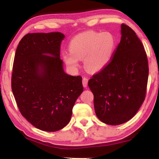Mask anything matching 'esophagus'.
I'll return each instance as SVG.
<instances>
[{"instance_id": "obj_1", "label": "esophagus", "mask_w": 159, "mask_h": 159, "mask_svg": "<svg viewBox=\"0 0 159 159\" xmlns=\"http://www.w3.org/2000/svg\"><path fill=\"white\" fill-rule=\"evenodd\" d=\"M88 78L83 77V79H82V84H83L84 88H87V87H88Z\"/></svg>"}]
</instances>
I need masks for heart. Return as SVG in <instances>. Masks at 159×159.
Instances as JSON below:
<instances>
[{
  "label": "heart",
  "instance_id": "b5f03b06",
  "mask_svg": "<svg viewBox=\"0 0 159 159\" xmlns=\"http://www.w3.org/2000/svg\"><path fill=\"white\" fill-rule=\"evenodd\" d=\"M116 44V39L110 32H82L71 39L69 45L70 52H64L62 58L72 70L79 67L80 60L84 59L87 70L98 72L109 64Z\"/></svg>",
  "mask_w": 159,
  "mask_h": 159
}]
</instances>
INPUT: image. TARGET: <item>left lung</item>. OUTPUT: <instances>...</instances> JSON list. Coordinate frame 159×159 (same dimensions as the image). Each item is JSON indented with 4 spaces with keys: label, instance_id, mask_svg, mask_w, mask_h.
I'll return each mask as SVG.
<instances>
[{
    "label": "left lung",
    "instance_id": "obj_1",
    "mask_svg": "<svg viewBox=\"0 0 159 159\" xmlns=\"http://www.w3.org/2000/svg\"><path fill=\"white\" fill-rule=\"evenodd\" d=\"M121 40L111 62L88 82L94 95L95 114L102 122H127L145 98L148 64L144 47L135 32L121 25Z\"/></svg>",
    "mask_w": 159,
    "mask_h": 159
}]
</instances>
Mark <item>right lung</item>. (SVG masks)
<instances>
[{"label": "right lung", "instance_id": "right-lung-1", "mask_svg": "<svg viewBox=\"0 0 159 159\" xmlns=\"http://www.w3.org/2000/svg\"><path fill=\"white\" fill-rule=\"evenodd\" d=\"M64 38L58 32L29 33L15 53L13 94L21 115L43 131H58L68 125L83 92L82 77L64 71L60 48Z\"/></svg>", "mask_w": 159, "mask_h": 159}]
</instances>
